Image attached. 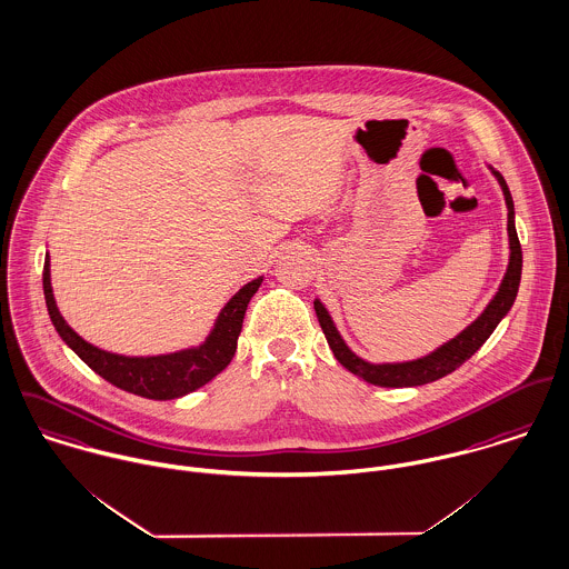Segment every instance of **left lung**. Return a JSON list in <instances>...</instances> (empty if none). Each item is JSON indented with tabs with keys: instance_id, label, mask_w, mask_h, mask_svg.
Masks as SVG:
<instances>
[{
	"instance_id": "left-lung-1",
	"label": "left lung",
	"mask_w": 569,
	"mask_h": 569,
	"mask_svg": "<svg viewBox=\"0 0 569 569\" xmlns=\"http://www.w3.org/2000/svg\"><path fill=\"white\" fill-rule=\"evenodd\" d=\"M491 173L496 176V180L502 187L505 193V202L509 208V221H507V230H509V267L507 273L500 282L498 293L493 296V300L487 305V309L482 310L466 330H461L455 339H450L448 343L439 346L435 352L415 359V361L405 362H369L357 357L348 343L343 341V337L339 335L330 312L326 307L315 300V312L319 319V326L326 335V341L335 355V359L341 362L348 371H352L355 376L362 378L369 385L376 387H419V385H428L435 382L448 373H452L457 367H461L467 359H471L480 346L491 337V332L496 330V326L505 319V315L511 310L517 298V289H519V280H521V246L517 239L516 230V208H513V198L511 191L502 178L500 171H496L493 167H489Z\"/></svg>"
}]
</instances>
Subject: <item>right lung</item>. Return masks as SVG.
<instances>
[{"instance_id": "right-lung-1", "label": "right lung", "mask_w": 569, "mask_h": 569, "mask_svg": "<svg viewBox=\"0 0 569 569\" xmlns=\"http://www.w3.org/2000/svg\"><path fill=\"white\" fill-rule=\"evenodd\" d=\"M260 282H262V276L243 284L228 300V305L214 319V326L207 341L200 343L198 348H187V350L158 355V357H123V355H112L91 346L78 332H73V328H69V323L62 319L53 300L50 254L46 257V267H43L46 305L60 339L96 373H100L103 380H108L110 385L128 393H134L148 400L182 398L204 387L219 371L228 367V362L232 361L237 352V339L241 335L246 310L252 296L259 291Z\"/></svg>"}]
</instances>
